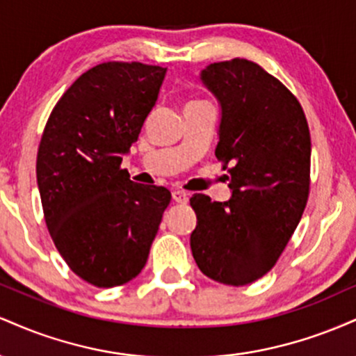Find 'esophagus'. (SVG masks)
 Wrapping results in <instances>:
<instances>
[{
  "mask_svg": "<svg viewBox=\"0 0 356 356\" xmlns=\"http://www.w3.org/2000/svg\"><path fill=\"white\" fill-rule=\"evenodd\" d=\"M172 199L177 204H187L189 202V194L184 191H174L172 192Z\"/></svg>",
  "mask_w": 356,
  "mask_h": 356,
  "instance_id": "34e87169",
  "label": "esophagus"
}]
</instances>
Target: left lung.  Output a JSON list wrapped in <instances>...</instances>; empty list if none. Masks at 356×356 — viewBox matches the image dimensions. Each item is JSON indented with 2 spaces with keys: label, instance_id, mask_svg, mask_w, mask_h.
I'll use <instances>...</instances> for the list:
<instances>
[{
  "label": "left lung",
  "instance_id": "8db88e82",
  "mask_svg": "<svg viewBox=\"0 0 356 356\" xmlns=\"http://www.w3.org/2000/svg\"><path fill=\"white\" fill-rule=\"evenodd\" d=\"M201 80L220 105L216 157L229 172L232 194L227 202L191 197L197 216L192 256L211 280L244 286L275 266L303 216L312 164L308 122L296 97L254 61L211 63Z\"/></svg>",
  "mask_w": 356,
  "mask_h": 356
}]
</instances>
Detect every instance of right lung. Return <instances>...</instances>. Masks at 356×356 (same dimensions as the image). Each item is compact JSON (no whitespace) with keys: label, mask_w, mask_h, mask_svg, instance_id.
Masks as SVG:
<instances>
[{"label":"right lung","mask_w":356,"mask_h":356,"mask_svg":"<svg viewBox=\"0 0 356 356\" xmlns=\"http://www.w3.org/2000/svg\"><path fill=\"white\" fill-rule=\"evenodd\" d=\"M165 72L138 61L97 65L44 125L36 157L44 222L68 268L97 288L129 283L144 269L170 202L165 187L136 184L120 169Z\"/></svg>","instance_id":"right-lung-1"}]
</instances>
